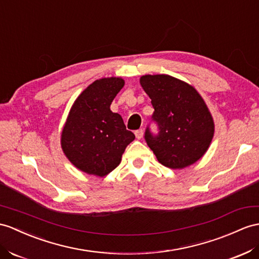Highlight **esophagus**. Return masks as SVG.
I'll return each mask as SVG.
<instances>
[{"label":"esophagus","mask_w":259,"mask_h":259,"mask_svg":"<svg viewBox=\"0 0 259 259\" xmlns=\"http://www.w3.org/2000/svg\"><path fill=\"white\" fill-rule=\"evenodd\" d=\"M143 134H144L143 130H137V131H135V136H136L137 140H141V138L143 137Z\"/></svg>","instance_id":"obj_1"}]
</instances>
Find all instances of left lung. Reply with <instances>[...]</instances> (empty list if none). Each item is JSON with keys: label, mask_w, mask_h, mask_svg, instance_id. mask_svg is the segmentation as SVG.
Instances as JSON below:
<instances>
[{"label": "left lung", "mask_w": 259, "mask_h": 259, "mask_svg": "<svg viewBox=\"0 0 259 259\" xmlns=\"http://www.w3.org/2000/svg\"><path fill=\"white\" fill-rule=\"evenodd\" d=\"M140 82L155 109L151 119L159 132L154 135L147 127L145 141L157 160L171 169L198 161L214 135L213 118L202 97L192 85L168 74H146Z\"/></svg>", "instance_id": "obj_1"}]
</instances>
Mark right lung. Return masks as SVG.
<instances>
[{
  "instance_id": "add662e5",
  "label": "right lung",
  "mask_w": 259,
  "mask_h": 259,
  "mask_svg": "<svg viewBox=\"0 0 259 259\" xmlns=\"http://www.w3.org/2000/svg\"><path fill=\"white\" fill-rule=\"evenodd\" d=\"M122 78L96 80L74 101L61 133V148L81 171L104 177L121 162L135 135L110 109L124 87Z\"/></svg>"
}]
</instances>
